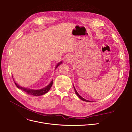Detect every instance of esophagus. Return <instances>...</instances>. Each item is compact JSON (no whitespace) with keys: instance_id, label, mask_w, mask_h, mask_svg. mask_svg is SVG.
<instances>
[{"instance_id":"1","label":"esophagus","mask_w":132,"mask_h":132,"mask_svg":"<svg viewBox=\"0 0 132 132\" xmlns=\"http://www.w3.org/2000/svg\"><path fill=\"white\" fill-rule=\"evenodd\" d=\"M69 59H70L69 57H67V60H69Z\"/></svg>"}]
</instances>
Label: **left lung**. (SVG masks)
Masks as SVG:
<instances>
[{
    "mask_svg": "<svg viewBox=\"0 0 132 132\" xmlns=\"http://www.w3.org/2000/svg\"><path fill=\"white\" fill-rule=\"evenodd\" d=\"M74 90H75V93L76 94V95L78 96V98H80L81 100H82L83 101H86V102H89V100H86V99H84L83 98H82V96L80 95V94H79L78 93H77V92L76 91V89H75V87H74Z\"/></svg>",
    "mask_w": 132,
    "mask_h": 132,
    "instance_id": "1",
    "label": "left lung"
}]
</instances>
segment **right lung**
<instances>
[{
    "label": "right lung",
    "instance_id": "add662e5",
    "mask_svg": "<svg viewBox=\"0 0 132 132\" xmlns=\"http://www.w3.org/2000/svg\"><path fill=\"white\" fill-rule=\"evenodd\" d=\"M61 64V62H60L59 63H58L57 65L56 68H57ZM15 84L16 86L18 87L19 89H20L21 90H22V91H24V92H26L29 94L33 95L34 96H40V95H41L43 94H45V93H47L49 91V90L51 88V87L52 86V84H53V80H52V81L50 83V84L48 85H47L46 87H44V88L40 89V90H32V89H26V88H25V87H22L20 86V85H19L15 82Z\"/></svg>",
    "mask_w": 132,
    "mask_h": 132
}]
</instances>
